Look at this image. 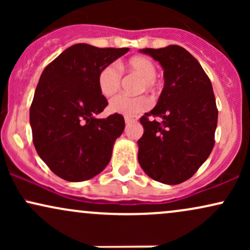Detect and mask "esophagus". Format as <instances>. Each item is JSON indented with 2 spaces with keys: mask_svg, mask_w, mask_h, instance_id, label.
Masks as SVG:
<instances>
[{
  "mask_svg": "<svg viewBox=\"0 0 250 250\" xmlns=\"http://www.w3.org/2000/svg\"><path fill=\"white\" fill-rule=\"evenodd\" d=\"M125 125H129V123H133L135 121H137V117L136 116H131V115H125Z\"/></svg>",
  "mask_w": 250,
  "mask_h": 250,
  "instance_id": "esophagus-1",
  "label": "esophagus"
}]
</instances>
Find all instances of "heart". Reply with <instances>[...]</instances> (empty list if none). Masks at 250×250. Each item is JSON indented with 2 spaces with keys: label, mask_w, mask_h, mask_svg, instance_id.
<instances>
[{
  "label": "heart",
  "mask_w": 250,
  "mask_h": 250,
  "mask_svg": "<svg viewBox=\"0 0 250 250\" xmlns=\"http://www.w3.org/2000/svg\"><path fill=\"white\" fill-rule=\"evenodd\" d=\"M127 67L130 70L143 77L141 83V90L153 89L156 84V64L153 60L146 56H134L127 62ZM121 70L115 63L104 65L100 70L97 76V87L103 96L110 97L119 90L121 84ZM150 105V101L147 96H128L120 94L114 97L109 103V110L111 113L121 114V115H135L146 110Z\"/></svg>",
  "instance_id": "b5f03b06"
}]
</instances>
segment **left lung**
<instances>
[{"mask_svg": "<svg viewBox=\"0 0 250 250\" xmlns=\"http://www.w3.org/2000/svg\"><path fill=\"white\" fill-rule=\"evenodd\" d=\"M141 53L162 65L165 87L155 108L140 119L145 133L137 141L139 163L153 180L179 185L196 173L214 148L217 108L213 85L199 61L180 45ZM149 116L162 121L149 120Z\"/></svg>", "mask_w": 250, "mask_h": 250, "instance_id": "1", "label": "left lung"}]
</instances>
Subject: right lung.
Segmentation results:
<instances>
[{
    "label": "right lung",
    "mask_w": 250,
    "mask_h": 250,
    "mask_svg": "<svg viewBox=\"0 0 250 250\" xmlns=\"http://www.w3.org/2000/svg\"><path fill=\"white\" fill-rule=\"evenodd\" d=\"M128 50L79 43L43 70L30 105L33 142L39 156L61 179L89 180L110 161L125 119L120 114L95 117L108 105L97 87V76Z\"/></svg>",
    "instance_id": "1"
}]
</instances>
